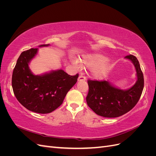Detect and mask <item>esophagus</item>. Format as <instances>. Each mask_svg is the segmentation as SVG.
<instances>
[{
	"instance_id": "1",
	"label": "esophagus",
	"mask_w": 156,
	"mask_h": 156,
	"mask_svg": "<svg viewBox=\"0 0 156 156\" xmlns=\"http://www.w3.org/2000/svg\"><path fill=\"white\" fill-rule=\"evenodd\" d=\"M86 80V77L84 76V75H79V77L78 78V81H85Z\"/></svg>"
}]
</instances>
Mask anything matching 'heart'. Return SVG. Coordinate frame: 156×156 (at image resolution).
<instances>
[{"label": "heart", "instance_id": "1", "mask_svg": "<svg viewBox=\"0 0 156 156\" xmlns=\"http://www.w3.org/2000/svg\"><path fill=\"white\" fill-rule=\"evenodd\" d=\"M80 62L88 68H94L92 72L96 78H102L105 76L110 67V64L107 62V58L101 54H92L84 56ZM73 63L77 68L80 66V64L77 60L73 61Z\"/></svg>", "mask_w": 156, "mask_h": 156}]
</instances>
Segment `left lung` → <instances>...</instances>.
I'll use <instances>...</instances> for the list:
<instances>
[{"label": "left lung", "mask_w": 156, "mask_h": 156, "mask_svg": "<svg viewBox=\"0 0 156 156\" xmlns=\"http://www.w3.org/2000/svg\"><path fill=\"white\" fill-rule=\"evenodd\" d=\"M125 58L133 63L137 76V81L129 89L122 90L104 80H88L87 105L98 115L106 118L122 116L131 110L139 100L144 88L143 73L135 56L129 55Z\"/></svg>", "instance_id": "1"}]
</instances>
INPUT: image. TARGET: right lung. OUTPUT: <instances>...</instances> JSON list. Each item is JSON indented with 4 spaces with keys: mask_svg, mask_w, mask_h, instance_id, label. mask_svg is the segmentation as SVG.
Wrapping results in <instances>:
<instances>
[{
    "mask_svg": "<svg viewBox=\"0 0 156 156\" xmlns=\"http://www.w3.org/2000/svg\"><path fill=\"white\" fill-rule=\"evenodd\" d=\"M37 51V48H32L22 52L13 71L12 85L14 95L23 106L32 112L47 114L62 105L66 94L77 81L79 74L69 75L59 69L34 75L29 64Z\"/></svg>",
    "mask_w": 156,
    "mask_h": 156,
    "instance_id": "right-lung-1",
    "label": "right lung"
}]
</instances>
